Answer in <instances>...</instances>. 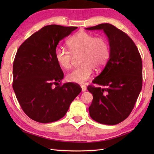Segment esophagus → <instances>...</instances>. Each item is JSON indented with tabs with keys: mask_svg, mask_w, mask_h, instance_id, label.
Here are the masks:
<instances>
[{
	"mask_svg": "<svg viewBox=\"0 0 154 154\" xmlns=\"http://www.w3.org/2000/svg\"><path fill=\"white\" fill-rule=\"evenodd\" d=\"M81 89H82L83 92H85V91H86L87 87L85 85H81Z\"/></svg>",
	"mask_w": 154,
	"mask_h": 154,
	"instance_id": "obj_1",
	"label": "esophagus"
}]
</instances>
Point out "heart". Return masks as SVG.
I'll list each match as a JSON object with an SVG mask.
<instances>
[{"label": "heart", "mask_w": 154, "mask_h": 154, "mask_svg": "<svg viewBox=\"0 0 154 154\" xmlns=\"http://www.w3.org/2000/svg\"><path fill=\"white\" fill-rule=\"evenodd\" d=\"M69 51L63 48L55 50V60L60 66L69 69L72 66L74 57L79 56L80 67L67 75L70 82L83 83L91 77L93 69L102 70L110 57L109 42L103 37H95L85 32L75 34L68 40Z\"/></svg>", "instance_id": "b5f03b06"}]
</instances>
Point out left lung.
Here are the masks:
<instances>
[{
  "mask_svg": "<svg viewBox=\"0 0 154 154\" xmlns=\"http://www.w3.org/2000/svg\"><path fill=\"white\" fill-rule=\"evenodd\" d=\"M86 30H103L110 45V57L93 81L99 87L88 86L93 99L89 114L96 122L115 125L131 113L142 87V61L132 40L114 26L100 24Z\"/></svg>",
  "mask_w": 154,
  "mask_h": 154,
  "instance_id": "left-lung-1",
  "label": "left lung"
}]
</instances>
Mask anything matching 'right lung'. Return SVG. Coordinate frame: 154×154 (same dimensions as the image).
<instances>
[{
	"instance_id": "obj_1",
	"label": "right lung",
	"mask_w": 154,
	"mask_h": 154,
	"mask_svg": "<svg viewBox=\"0 0 154 154\" xmlns=\"http://www.w3.org/2000/svg\"><path fill=\"white\" fill-rule=\"evenodd\" d=\"M77 28L45 26L23 42L16 52L13 89L23 111L36 122L50 123L61 119L81 93L78 84H58L63 72L55 55L59 42Z\"/></svg>"
}]
</instances>
